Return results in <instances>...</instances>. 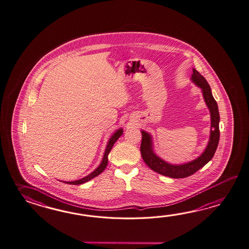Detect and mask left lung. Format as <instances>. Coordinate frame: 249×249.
Listing matches in <instances>:
<instances>
[{"label":"left lung","instance_id":"left-lung-1","mask_svg":"<svg viewBox=\"0 0 249 249\" xmlns=\"http://www.w3.org/2000/svg\"><path fill=\"white\" fill-rule=\"evenodd\" d=\"M192 80L198 85L203 93L204 99L208 106V109L211 113V134L208 146L205 152L196 160L191 162L185 163L183 165H171L164 161L160 158L152 151V137L145 131L142 132V142L140 146L141 155L142 160L149 168L153 171L159 173L165 177L171 178H187L197 172L198 169L203 168L204 166L213 158L214 152L218 146L219 138H220V130H219V115L218 106L214 100L211 89L207 80L204 78L197 70L193 69Z\"/></svg>","mask_w":249,"mask_h":249}]
</instances>
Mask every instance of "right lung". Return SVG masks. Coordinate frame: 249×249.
<instances>
[{
    "mask_svg": "<svg viewBox=\"0 0 249 249\" xmlns=\"http://www.w3.org/2000/svg\"><path fill=\"white\" fill-rule=\"evenodd\" d=\"M122 133H123V130H122V128L118 129L116 132L114 133L112 135V137L110 138L108 144H107V149H106V152H105V154H104L103 160H102L101 164L99 165V167L97 169H95L91 174L87 176L86 178H82V179H80V180H77V181H73V182H63V183H69V184H81V183H86L88 181L91 180L92 178H96L98 175H100L105 170V168H107L109 152H111L114 142H116L117 140L119 139V137L122 136Z\"/></svg>",
    "mask_w": 249,
    "mask_h": 249,
    "instance_id": "add662e5",
    "label": "right lung"
}]
</instances>
